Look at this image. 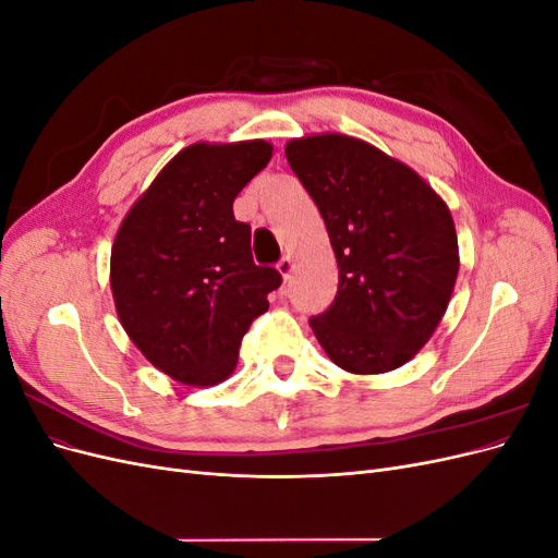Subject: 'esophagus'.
<instances>
[{
    "mask_svg": "<svg viewBox=\"0 0 558 558\" xmlns=\"http://www.w3.org/2000/svg\"><path fill=\"white\" fill-rule=\"evenodd\" d=\"M277 267H279L281 277H283V279H289V277H291V269H293V260H291V256H283V258L277 263Z\"/></svg>",
    "mask_w": 558,
    "mask_h": 558,
    "instance_id": "obj_1",
    "label": "esophagus"
}]
</instances>
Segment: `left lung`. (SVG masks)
<instances>
[{
	"mask_svg": "<svg viewBox=\"0 0 558 558\" xmlns=\"http://www.w3.org/2000/svg\"><path fill=\"white\" fill-rule=\"evenodd\" d=\"M286 158L340 267L332 305L310 318L318 344L356 375L404 365L430 340L459 275L447 205L408 165L344 134L293 140Z\"/></svg>",
	"mask_w": 558,
	"mask_h": 558,
	"instance_id": "obj_1",
	"label": "left lung"
}]
</instances>
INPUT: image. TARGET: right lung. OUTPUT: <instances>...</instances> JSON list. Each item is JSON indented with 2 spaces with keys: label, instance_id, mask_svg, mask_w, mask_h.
<instances>
[{
  "label": "right lung",
  "instance_id": "add662e5",
  "mask_svg": "<svg viewBox=\"0 0 558 558\" xmlns=\"http://www.w3.org/2000/svg\"><path fill=\"white\" fill-rule=\"evenodd\" d=\"M272 158L267 142L193 144L134 202L111 248V291L130 340L165 375L211 386L281 286L251 256L232 202Z\"/></svg>",
  "mask_w": 558,
  "mask_h": 558
}]
</instances>
